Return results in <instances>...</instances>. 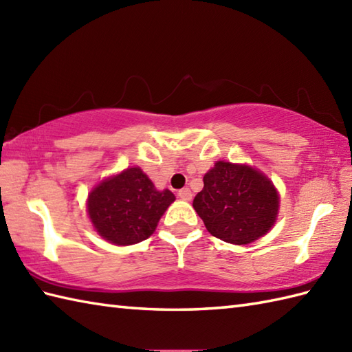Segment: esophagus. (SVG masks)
<instances>
[{
	"mask_svg": "<svg viewBox=\"0 0 352 352\" xmlns=\"http://www.w3.org/2000/svg\"><path fill=\"white\" fill-rule=\"evenodd\" d=\"M178 197H180L184 201H190L192 199V192H190V189L184 188L182 190H178Z\"/></svg>",
	"mask_w": 352,
	"mask_h": 352,
	"instance_id": "esophagus-1",
	"label": "esophagus"
}]
</instances>
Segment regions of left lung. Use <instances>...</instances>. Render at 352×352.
<instances>
[{
  "label": "left lung",
  "instance_id": "8db88e82",
  "mask_svg": "<svg viewBox=\"0 0 352 352\" xmlns=\"http://www.w3.org/2000/svg\"><path fill=\"white\" fill-rule=\"evenodd\" d=\"M203 180L204 188L193 199V208L212 236L248 245L274 227L280 197L263 172L221 160Z\"/></svg>",
  "mask_w": 352,
  "mask_h": 352
}]
</instances>
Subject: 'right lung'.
<instances>
[{
  "instance_id": "obj_1",
  "label": "right lung",
  "mask_w": 352,
  "mask_h": 352,
  "mask_svg": "<svg viewBox=\"0 0 352 352\" xmlns=\"http://www.w3.org/2000/svg\"><path fill=\"white\" fill-rule=\"evenodd\" d=\"M170 190H157L140 168H129L102 180L87 198L92 226L107 242L126 246L154 233L166 208L174 203Z\"/></svg>"
}]
</instances>
